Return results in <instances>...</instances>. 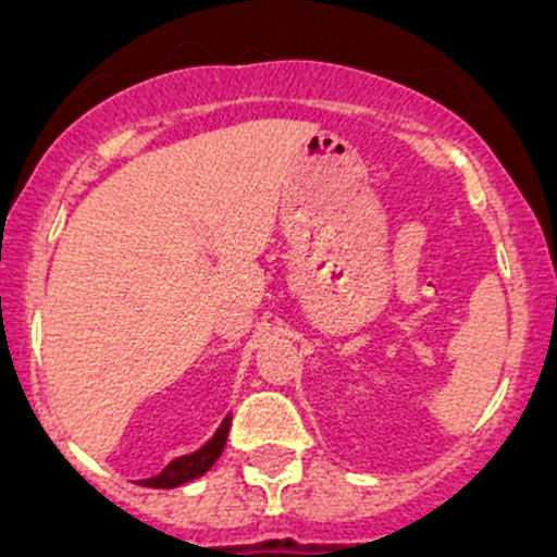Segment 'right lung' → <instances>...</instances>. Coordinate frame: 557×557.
<instances>
[{
    "label": "right lung",
    "mask_w": 557,
    "mask_h": 557,
    "mask_svg": "<svg viewBox=\"0 0 557 557\" xmlns=\"http://www.w3.org/2000/svg\"><path fill=\"white\" fill-rule=\"evenodd\" d=\"M228 429H232V412L223 418V423L218 425L215 434H212L210 440L199 447V450L180 455V458L170 460V463H166L159 474L148 476V480H137V485L159 487V491H172V487L185 485V482L199 480V476L207 474V471L215 466V460L221 458L223 447H226V440H228Z\"/></svg>",
    "instance_id": "add662e5"
}]
</instances>
